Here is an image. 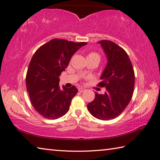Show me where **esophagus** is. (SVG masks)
<instances>
[{"label": "esophagus", "instance_id": "34e87169", "mask_svg": "<svg viewBox=\"0 0 160 160\" xmlns=\"http://www.w3.org/2000/svg\"><path fill=\"white\" fill-rule=\"evenodd\" d=\"M78 91H79V92L82 93L85 91V89H84V88H79V89H78Z\"/></svg>", "mask_w": 160, "mask_h": 160}]
</instances>
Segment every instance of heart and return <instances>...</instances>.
<instances>
[{"label": "heart", "instance_id": "heart-1", "mask_svg": "<svg viewBox=\"0 0 160 160\" xmlns=\"http://www.w3.org/2000/svg\"><path fill=\"white\" fill-rule=\"evenodd\" d=\"M87 58H96V59H98V60H100V56L98 53L92 52H90L89 54H88Z\"/></svg>", "mask_w": 160, "mask_h": 160}]
</instances>
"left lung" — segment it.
Masks as SVG:
<instances>
[{
	"instance_id": "1",
	"label": "left lung",
	"mask_w": 160,
	"mask_h": 160,
	"mask_svg": "<svg viewBox=\"0 0 160 160\" xmlns=\"http://www.w3.org/2000/svg\"><path fill=\"white\" fill-rule=\"evenodd\" d=\"M100 43L107 58V66L100 77V87L106 88L104 94H95L87 108L93 117L108 120L120 115L132 96L135 85L133 67L125 51L110 40Z\"/></svg>"
}]
</instances>
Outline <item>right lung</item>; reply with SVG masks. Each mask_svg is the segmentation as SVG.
Here are the masks:
<instances>
[{
    "label": "right lung",
    "instance_id": "obj_1",
    "mask_svg": "<svg viewBox=\"0 0 160 160\" xmlns=\"http://www.w3.org/2000/svg\"><path fill=\"white\" fill-rule=\"evenodd\" d=\"M87 44L54 38L39 47L33 56L27 72L26 87L32 106L44 118L56 120L69 111L78 91L74 86L60 89L59 76L73 54Z\"/></svg>",
    "mask_w": 160,
    "mask_h": 160
}]
</instances>
